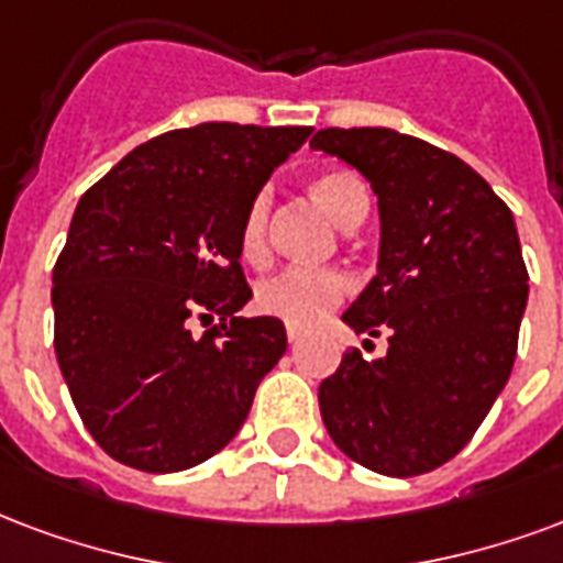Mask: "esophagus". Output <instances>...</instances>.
Masks as SVG:
<instances>
[{
  "instance_id": "1",
  "label": "esophagus",
  "mask_w": 563,
  "mask_h": 563,
  "mask_svg": "<svg viewBox=\"0 0 563 563\" xmlns=\"http://www.w3.org/2000/svg\"><path fill=\"white\" fill-rule=\"evenodd\" d=\"M286 336H289V343H298L303 336V328H298V324H286Z\"/></svg>"
}]
</instances>
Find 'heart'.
I'll list each match as a JSON object with an SVG mask.
<instances>
[{"label":"heart","instance_id":"obj_1","mask_svg":"<svg viewBox=\"0 0 563 563\" xmlns=\"http://www.w3.org/2000/svg\"><path fill=\"white\" fill-rule=\"evenodd\" d=\"M310 190L316 202L324 208V214L343 229H355L369 208L366 185L349 169H328L313 178ZM268 194H260L253 197L241 220V256L253 265H260L268 256ZM345 292H349V280L340 271L283 268L280 274L256 286V307L262 313L277 316L289 324H313L324 313H331Z\"/></svg>","mask_w":563,"mask_h":563}]
</instances>
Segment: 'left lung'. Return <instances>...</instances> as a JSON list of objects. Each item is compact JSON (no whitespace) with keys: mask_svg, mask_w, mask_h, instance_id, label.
Here are the masks:
<instances>
[{"mask_svg":"<svg viewBox=\"0 0 563 563\" xmlns=\"http://www.w3.org/2000/svg\"><path fill=\"white\" fill-rule=\"evenodd\" d=\"M316 152L355 166L378 197V265L343 313L387 352H345L319 385L340 451L415 477L468 444L510 378L528 271L514 214L472 166L390 128H324ZM369 343V340H364Z\"/></svg>","mask_w":563,"mask_h":563,"instance_id":"8db88e82","label":"left lung"}]
</instances>
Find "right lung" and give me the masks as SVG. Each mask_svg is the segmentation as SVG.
Returning <instances> with one entry per match:
<instances>
[{"mask_svg": "<svg viewBox=\"0 0 563 563\" xmlns=\"http://www.w3.org/2000/svg\"><path fill=\"white\" fill-rule=\"evenodd\" d=\"M313 128L206 122L136 145L86 190L53 268L56 357L91 439L169 474L223 451L286 352L253 298L241 220ZM221 316L202 338L194 314Z\"/></svg>", "mask_w": 563, "mask_h": 563, "instance_id": "1", "label": "right lung"}]
</instances>
